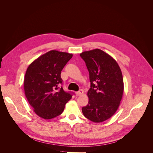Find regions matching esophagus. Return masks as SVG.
Masks as SVG:
<instances>
[{
	"label": "esophagus",
	"instance_id": "1",
	"mask_svg": "<svg viewBox=\"0 0 153 153\" xmlns=\"http://www.w3.org/2000/svg\"><path fill=\"white\" fill-rule=\"evenodd\" d=\"M83 93H84V91H83L82 89H80L78 92H76V95L79 96H81Z\"/></svg>",
	"mask_w": 153,
	"mask_h": 153
}]
</instances>
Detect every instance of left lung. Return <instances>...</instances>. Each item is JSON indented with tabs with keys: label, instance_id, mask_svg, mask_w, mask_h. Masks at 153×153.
I'll list each match as a JSON object with an SVG mask.
<instances>
[{
	"label": "left lung",
	"instance_id": "obj_1",
	"mask_svg": "<svg viewBox=\"0 0 153 153\" xmlns=\"http://www.w3.org/2000/svg\"><path fill=\"white\" fill-rule=\"evenodd\" d=\"M89 73V102L82 107L84 116L94 123L110 118L119 108L124 91L123 78L117 62L100 49L80 54Z\"/></svg>",
	"mask_w": 153,
	"mask_h": 153
}]
</instances>
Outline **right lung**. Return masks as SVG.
<instances>
[{
  "label": "right lung",
  "instance_id": "obj_1",
  "mask_svg": "<svg viewBox=\"0 0 153 153\" xmlns=\"http://www.w3.org/2000/svg\"><path fill=\"white\" fill-rule=\"evenodd\" d=\"M73 57L72 53L51 50L29 66L24 77L26 98L39 117L50 119L61 115L72 93L65 92L61 71Z\"/></svg>",
  "mask_w": 153,
  "mask_h": 153
}]
</instances>
